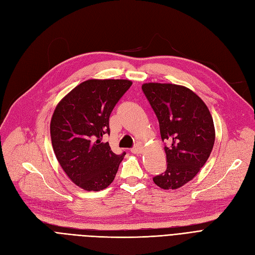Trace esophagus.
Instances as JSON below:
<instances>
[{"label": "esophagus", "instance_id": "34e87169", "mask_svg": "<svg viewBox=\"0 0 255 255\" xmlns=\"http://www.w3.org/2000/svg\"><path fill=\"white\" fill-rule=\"evenodd\" d=\"M143 149H144V148H143L142 145L137 144V145H135L132 149H131V152L134 153V154H139V153L143 152Z\"/></svg>", "mask_w": 255, "mask_h": 255}]
</instances>
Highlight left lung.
I'll return each mask as SVG.
<instances>
[{
    "instance_id": "1",
    "label": "left lung",
    "mask_w": 255,
    "mask_h": 255,
    "mask_svg": "<svg viewBox=\"0 0 255 255\" xmlns=\"http://www.w3.org/2000/svg\"><path fill=\"white\" fill-rule=\"evenodd\" d=\"M142 89L159 123L167 169L153 177L165 190L178 189L193 180L210 156L215 140L211 113L191 89L169 83H145Z\"/></svg>"
}]
</instances>
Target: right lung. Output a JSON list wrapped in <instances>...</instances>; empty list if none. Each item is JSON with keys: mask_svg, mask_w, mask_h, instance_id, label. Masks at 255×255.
Listing matches in <instances>:
<instances>
[{"mask_svg": "<svg viewBox=\"0 0 255 255\" xmlns=\"http://www.w3.org/2000/svg\"><path fill=\"white\" fill-rule=\"evenodd\" d=\"M130 80H87L59 102L50 122L56 159L64 172L86 191H100L115 180L125 152H112L102 138L109 133V117L130 88Z\"/></svg>", "mask_w": 255, "mask_h": 255, "instance_id": "right-lung-1", "label": "right lung"}]
</instances>
